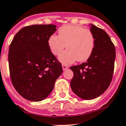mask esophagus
Here are the masks:
<instances>
[{"label":"esophagus","mask_w":126,"mask_h":126,"mask_svg":"<svg viewBox=\"0 0 126 126\" xmlns=\"http://www.w3.org/2000/svg\"><path fill=\"white\" fill-rule=\"evenodd\" d=\"M62 67H63V70H66V68H68V65H65V64H63V65H62Z\"/></svg>","instance_id":"34e87169"}]
</instances>
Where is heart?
I'll return each instance as SVG.
<instances>
[{
  "mask_svg": "<svg viewBox=\"0 0 126 126\" xmlns=\"http://www.w3.org/2000/svg\"><path fill=\"white\" fill-rule=\"evenodd\" d=\"M49 49L54 56L60 55V61L65 64L77 60L82 62L91 56L95 45V39L90 30L78 25L67 24L60 28L58 36L52 35L48 40Z\"/></svg>",
  "mask_w": 126,
  "mask_h": 126,
  "instance_id": "b5f03b06",
  "label": "heart"
}]
</instances>
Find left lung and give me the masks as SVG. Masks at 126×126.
<instances>
[{
    "label": "left lung",
    "mask_w": 126,
    "mask_h": 126,
    "mask_svg": "<svg viewBox=\"0 0 126 126\" xmlns=\"http://www.w3.org/2000/svg\"><path fill=\"white\" fill-rule=\"evenodd\" d=\"M95 39L91 56L86 62L70 66L74 76L70 87L76 94L84 100H92L103 94L113 78L116 51L114 44L103 29L91 24Z\"/></svg>",
    "instance_id": "left-lung-1"
}]
</instances>
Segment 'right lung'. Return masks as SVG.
<instances>
[{"instance_id":"right-lung-1","label":"right lung","mask_w":126,"mask_h":126,"mask_svg":"<svg viewBox=\"0 0 126 126\" xmlns=\"http://www.w3.org/2000/svg\"><path fill=\"white\" fill-rule=\"evenodd\" d=\"M56 31L54 24L25 26L10 43L8 63L11 81L19 94L30 101L46 98L63 72L61 63L48 45V38Z\"/></svg>"}]
</instances>
